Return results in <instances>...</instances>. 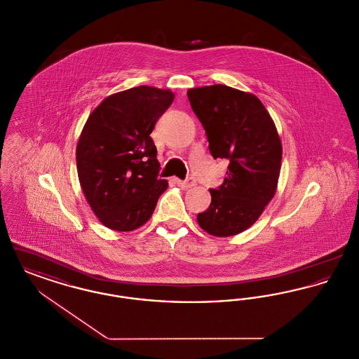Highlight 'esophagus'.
Here are the masks:
<instances>
[{
  "label": "esophagus",
  "mask_w": 359,
  "mask_h": 359,
  "mask_svg": "<svg viewBox=\"0 0 359 359\" xmlns=\"http://www.w3.org/2000/svg\"><path fill=\"white\" fill-rule=\"evenodd\" d=\"M175 183L183 189L194 187L195 186V180L194 179H188V180H180V179H175Z\"/></svg>",
  "instance_id": "obj_1"
}]
</instances>
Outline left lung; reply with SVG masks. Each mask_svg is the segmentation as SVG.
<instances>
[{"mask_svg": "<svg viewBox=\"0 0 359 359\" xmlns=\"http://www.w3.org/2000/svg\"><path fill=\"white\" fill-rule=\"evenodd\" d=\"M188 100L202 122L214 158H229V171L198 223L214 237H231L256 223L273 199L283 145L276 125L252 93L224 85L195 87Z\"/></svg>", "mask_w": 359, "mask_h": 359, "instance_id": "1", "label": "left lung"}]
</instances>
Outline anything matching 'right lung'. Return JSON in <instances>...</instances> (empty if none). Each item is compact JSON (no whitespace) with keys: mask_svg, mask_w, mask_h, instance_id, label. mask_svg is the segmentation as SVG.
<instances>
[{"mask_svg":"<svg viewBox=\"0 0 359 359\" xmlns=\"http://www.w3.org/2000/svg\"><path fill=\"white\" fill-rule=\"evenodd\" d=\"M168 88L138 86L106 97L86 121L76 170L86 201L103 226L133 231L149 221L168 182L151 133L173 102Z\"/></svg>","mask_w":359,"mask_h":359,"instance_id":"obj_1","label":"right lung"}]
</instances>
